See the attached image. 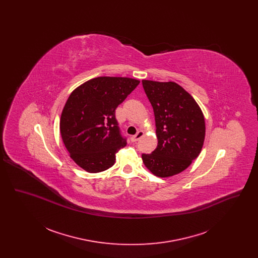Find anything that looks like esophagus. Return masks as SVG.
<instances>
[{"label":"esophagus","mask_w":258,"mask_h":258,"mask_svg":"<svg viewBox=\"0 0 258 258\" xmlns=\"http://www.w3.org/2000/svg\"><path fill=\"white\" fill-rule=\"evenodd\" d=\"M143 135H144V132H143V131H139L136 135L131 137V140H132V142H136V141L139 140Z\"/></svg>","instance_id":"34e87169"}]
</instances>
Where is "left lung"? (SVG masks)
I'll return each mask as SVG.
<instances>
[{
	"label": "left lung",
	"mask_w": 258,
	"mask_h": 258,
	"mask_svg": "<svg viewBox=\"0 0 258 258\" xmlns=\"http://www.w3.org/2000/svg\"><path fill=\"white\" fill-rule=\"evenodd\" d=\"M153 106L158 146L143 154L149 171L168 178L186 169L199 156L205 139V120L196 99L176 82L142 80Z\"/></svg>",
	"instance_id": "left-lung-1"
}]
</instances>
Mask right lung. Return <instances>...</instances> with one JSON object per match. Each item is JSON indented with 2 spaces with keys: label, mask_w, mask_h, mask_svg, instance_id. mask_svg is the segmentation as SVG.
Here are the masks:
<instances>
[{
  "label": "right lung",
  "mask_w": 258,
  "mask_h": 258,
  "mask_svg": "<svg viewBox=\"0 0 258 258\" xmlns=\"http://www.w3.org/2000/svg\"><path fill=\"white\" fill-rule=\"evenodd\" d=\"M140 83L130 77L99 76L75 88L60 119L61 139L71 159L89 173L104 171L126 145L115 110Z\"/></svg>",
  "instance_id": "add662e5"
}]
</instances>
